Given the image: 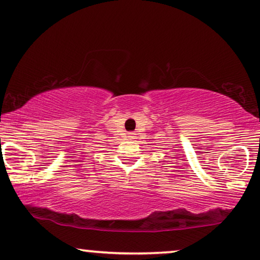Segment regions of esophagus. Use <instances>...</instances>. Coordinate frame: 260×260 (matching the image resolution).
<instances>
[{
	"label": "esophagus",
	"instance_id": "esophagus-1",
	"mask_svg": "<svg viewBox=\"0 0 260 260\" xmlns=\"http://www.w3.org/2000/svg\"><path fill=\"white\" fill-rule=\"evenodd\" d=\"M130 135V137H133L134 136V134H129Z\"/></svg>",
	"mask_w": 260,
	"mask_h": 260
}]
</instances>
